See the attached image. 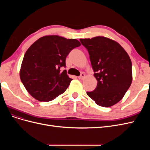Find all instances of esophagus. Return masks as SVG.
I'll list each match as a JSON object with an SVG mask.
<instances>
[{
	"instance_id": "obj_1",
	"label": "esophagus",
	"mask_w": 150,
	"mask_h": 150,
	"mask_svg": "<svg viewBox=\"0 0 150 150\" xmlns=\"http://www.w3.org/2000/svg\"><path fill=\"white\" fill-rule=\"evenodd\" d=\"M84 77H85V74H84V73H81V75L78 77V78H79V79H83L84 78Z\"/></svg>"
}]
</instances>
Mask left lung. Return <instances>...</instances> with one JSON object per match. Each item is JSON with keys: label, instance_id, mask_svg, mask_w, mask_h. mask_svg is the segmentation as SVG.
<instances>
[{"label": "left lung", "instance_id": "1", "mask_svg": "<svg viewBox=\"0 0 150 150\" xmlns=\"http://www.w3.org/2000/svg\"><path fill=\"white\" fill-rule=\"evenodd\" d=\"M80 41L88 50L98 81L96 88L87 94L100 106L115 105L132 82V64L128 54L117 42L102 36Z\"/></svg>", "mask_w": 150, "mask_h": 150}]
</instances>
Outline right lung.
I'll use <instances>...</instances> for the list:
<instances>
[{"label": "right lung", "mask_w": 150, "mask_h": 150, "mask_svg": "<svg viewBox=\"0 0 150 150\" xmlns=\"http://www.w3.org/2000/svg\"><path fill=\"white\" fill-rule=\"evenodd\" d=\"M81 46L78 40L58 35H46L33 43L24 54L20 78L32 96L50 101L65 92L72 79L67 74L66 58Z\"/></svg>", "instance_id": "right-lung-1"}]
</instances>
